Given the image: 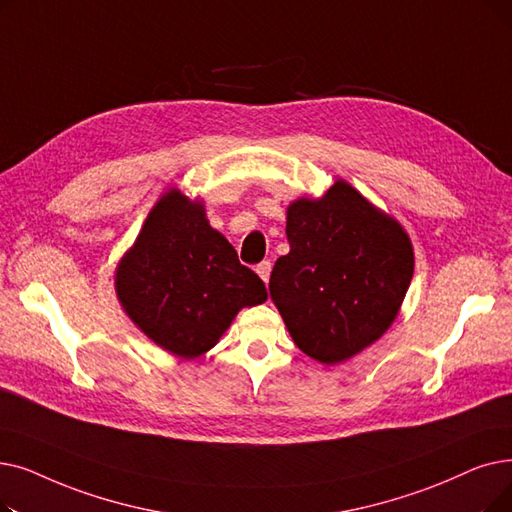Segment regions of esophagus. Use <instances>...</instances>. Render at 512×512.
<instances>
[{
  "label": "esophagus",
  "mask_w": 512,
  "mask_h": 512,
  "mask_svg": "<svg viewBox=\"0 0 512 512\" xmlns=\"http://www.w3.org/2000/svg\"><path fill=\"white\" fill-rule=\"evenodd\" d=\"M255 272L259 274V278L268 284V280H270V274H272V263L270 261H261L257 268H255Z\"/></svg>",
  "instance_id": "obj_1"
}]
</instances>
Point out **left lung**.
<instances>
[{"label": "left lung", "mask_w": 512, "mask_h": 512, "mask_svg": "<svg viewBox=\"0 0 512 512\" xmlns=\"http://www.w3.org/2000/svg\"><path fill=\"white\" fill-rule=\"evenodd\" d=\"M288 255L270 297L295 345L326 366L351 360L395 322L414 274V247L399 221L349 182L286 207Z\"/></svg>", "instance_id": "8db88e82"}]
</instances>
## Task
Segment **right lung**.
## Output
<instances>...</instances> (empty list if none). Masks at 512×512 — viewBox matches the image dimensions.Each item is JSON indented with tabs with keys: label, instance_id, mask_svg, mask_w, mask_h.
Returning a JSON list of instances; mask_svg holds the SVG:
<instances>
[{
	"label": "right lung",
	"instance_id": "obj_1",
	"mask_svg": "<svg viewBox=\"0 0 512 512\" xmlns=\"http://www.w3.org/2000/svg\"><path fill=\"white\" fill-rule=\"evenodd\" d=\"M115 293L127 318L182 360L201 358L242 307L268 299L261 278L211 228L201 198L177 186L161 194L119 259Z\"/></svg>",
	"mask_w": 512,
	"mask_h": 512
}]
</instances>
